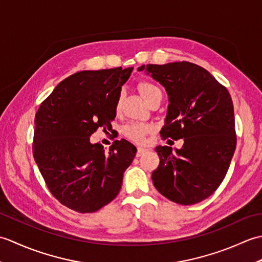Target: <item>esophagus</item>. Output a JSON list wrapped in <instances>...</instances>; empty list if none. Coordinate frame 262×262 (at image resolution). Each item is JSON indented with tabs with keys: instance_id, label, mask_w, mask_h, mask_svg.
<instances>
[{
	"instance_id": "1",
	"label": "esophagus",
	"mask_w": 262,
	"mask_h": 262,
	"mask_svg": "<svg viewBox=\"0 0 262 262\" xmlns=\"http://www.w3.org/2000/svg\"><path fill=\"white\" fill-rule=\"evenodd\" d=\"M144 152H146V148H144V147H138V148H137L136 157H141V155H142Z\"/></svg>"
}]
</instances>
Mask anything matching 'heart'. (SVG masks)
Listing matches in <instances>:
<instances>
[{
	"label": "heart",
	"instance_id": "obj_1",
	"mask_svg": "<svg viewBox=\"0 0 262 262\" xmlns=\"http://www.w3.org/2000/svg\"><path fill=\"white\" fill-rule=\"evenodd\" d=\"M138 89H140V92L143 96V98L146 100L149 98L151 94H153L154 92L160 91L159 89L155 86L152 83L148 82H142L140 85H138ZM121 100H122V96L118 97L116 102V108L119 109L121 105ZM152 130V126L147 125V124H143V122H132V124L127 125L124 129L125 135L129 138V140L134 141L136 143H143L144 138H145L147 133H149Z\"/></svg>",
	"mask_w": 262,
	"mask_h": 262
}]
</instances>
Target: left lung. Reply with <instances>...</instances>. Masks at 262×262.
Listing matches in <instances>:
<instances>
[{
  "label": "left lung",
  "instance_id": "1",
  "mask_svg": "<svg viewBox=\"0 0 262 262\" xmlns=\"http://www.w3.org/2000/svg\"><path fill=\"white\" fill-rule=\"evenodd\" d=\"M169 97L163 138L180 140L181 148L157 146L160 164L153 185L164 197L180 205L208 198L230 168L235 151L234 109L226 88L208 71L189 62L142 65Z\"/></svg>",
  "mask_w": 262,
  "mask_h": 262
}]
</instances>
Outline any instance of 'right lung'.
<instances>
[{
  "mask_svg": "<svg viewBox=\"0 0 262 262\" xmlns=\"http://www.w3.org/2000/svg\"><path fill=\"white\" fill-rule=\"evenodd\" d=\"M133 68L82 71L63 80L39 107L32 154L53 196L79 213H93L118 194L137 149L126 140L109 151L90 136L109 127Z\"/></svg>",
  "mask_w": 262,
  "mask_h": 262,
  "instance_id": "add662e5",
  "label": "right lung"
}]
</instances>
